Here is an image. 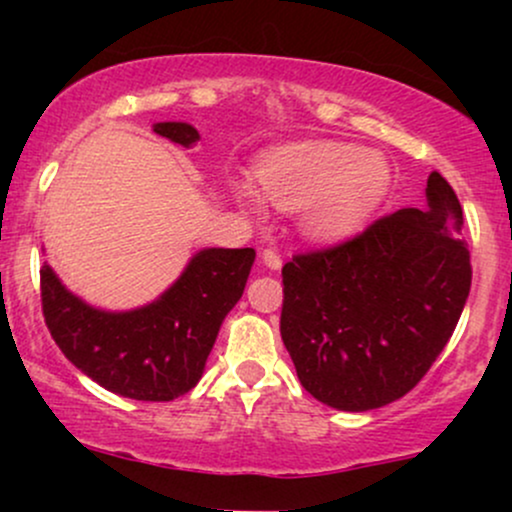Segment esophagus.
I'll return each mask as SVG.
<instances>
[{"label":"esophagus","mask_w":512,"mask_h":512,"mask_svg":"<svg viewBox=\"0 0 512 512\" xmlns=\"http://www.w3.org/2000/svg\"><path fill=\"white\" fill-rule=\"evenodd\" d=\"M262 262L267 264L269 269H279L281 262H284V260H281V252L276 248H264L262 250Z\"/></svg>","instance_id":"34e87169"}]
</instances>
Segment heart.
<instances>
[{"instance_id":"heart-1","label":"heart","mask_w":512,"mask_h":512,"mask_svg":"<svg viewBox=\"0 0 512 512\" xmlns=\"http://www.w3.org/2000/svg\"><path fill=\"white\" fill-rule=\"evenodd\" d=\"M390 170L354 144L308 142L276 151L260 168V185L276 207L303 209L317 240H342L366 223L383 199Z\"/></svg>"}]
</instances>
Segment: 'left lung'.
I'll list each match as a JSON object with an SVG mask.
<instances>
[{"mask_svg": "<svg viewBox=\"0 0 512 512\" xmlns=\"http://www.w3.org/2000/svg\"><path fill=\"white\" fill-rule=\"evenodd\" d=\"M460 199L428 175L426 209L380 216L281 269V339L322 404L368 411L421 383L450 342L472 286Z\"/></svg>", "mask_w": 512, "mask_h": 512, "instance_id": "left-lung-1", "label": "left lung"}]
</instances>
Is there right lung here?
Listing matches in <instances>:
<instances>
[{"label":"right lung","mask_w":512,"mask_h":512,"mask_svg":"<svg viewBox=\"0 0 512 512\" xmlns=\"http://www.w3.org/2000/svg\"><path fill=\"white\" fill-rule=\"evenodd\" d=\"M154 132L182 146L199 142L197 129L185 122H158ZM252 262V248L202 250L156 303L129 313L91 308L43 264L45 325L62 354L105 390L170 402L202 378L223 317L243 296Z\"/></svg>","instance_id":"add662e5"}]
</instances>
